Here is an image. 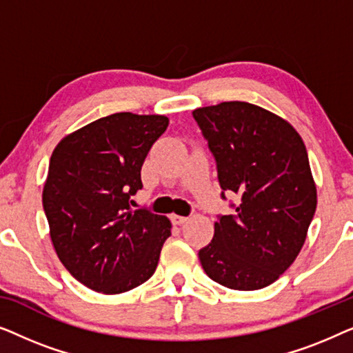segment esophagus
I'll list each match as a JSON object with an SVG mask.
<instances>
[{"mask_svg":"<svg viewBox=\"0 0 353 353\" xmlns=\"http://www.w3.org/2000/svg\"><path fill=\"white\" fill-rule=\"evenodd\" d=\"M188 221V216H181V215H172V223L173 225H183V223H186Z\"/></svg>","mask_w":353,"mask_h":353,"instance_id":"1","label":"esophagus"}]
</instances>
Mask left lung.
Masks as SVG:
<instances>
[{
	"instance_id": "left-lung-1",
	"label": "left lung",
	"mask_w": 353,
	"mask_h": 353,
	"mask_svg": "<svg viewBox=\"0 0 353 353\" xmlns=\"http://www.w3.org/2000/svg\"><path fill=\"white\" fill-rule=\"evenodd\" d=\"M192 117L215 157L221 197H241L199 250L202 268L236 291L267 288L296 260L316 210L305 144L286 120L243 101L199 108Z\"/></svg>"
}]
</instances>
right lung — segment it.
<instances>
[{
    "label": "right lung",
    "instance_id": "add662e5",
    "mask_svg": "<svg viewBox=\"0 0 353 353\" xmlns=\"http://www.w3.org/2000/svg\"><path fill=\"white\" fill-rule=\"evenodd\" d=\"M168 127L165 115L117 112L67 134L43 188L52 245L77 281L120 294L148 281L172 234L167 216L132 210L141 167Z\"/></svg>",
    "mask_w": 353,
    "mask_h": 353
}]
</instances>
